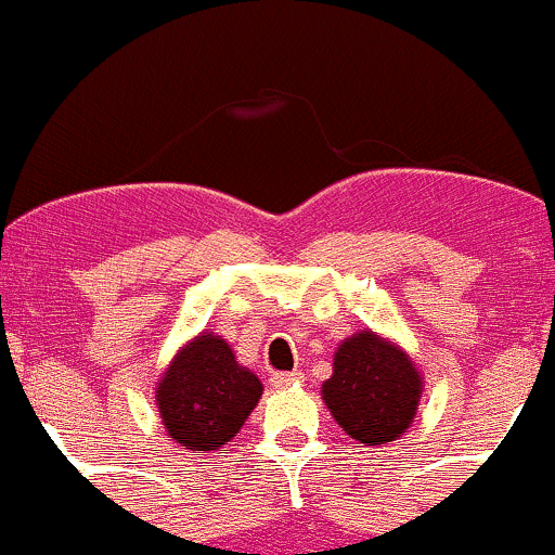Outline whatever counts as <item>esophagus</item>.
<instances>
[{"label": "esophagus", "instance_id": "1", "mask_svg": "<svg viewBox=\"0 0 555 555\" xmlns=\"http://www.w3.org/2000/svg\"><path fill=\"white\" fill-rule=\"evenodd\" d=\"M297 380H302V373H273L271 384L282 388V386H292V384H297Z\"/></svg>", "mask_w": 555, "mask_h": 555}]
</instances>
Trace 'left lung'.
I'll return each mask as SVG.
<instances>
[{
  "mask_svg": "<svg viewBox=\"0 0 555 555\" xmlns=\"http://www.w3.org/2000/svg\"><path fill=\"white\" fill-rule=\"evenodd\" d=\"M420 386L423 380L399 347L362 331L336 349L323 401L349 438L380 446L397 441L412 425Z\"/></svg>",
  "mask_w": 555,
  "mask_h": 555,
  "instance_id": "1",
  "label": "left lung"
}]
</instances>
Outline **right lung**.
<instances>
[{
  "instance_id": "add662e5",
  "label": "right lung",
  "mask_w": 555,
  "mask_h": 555,
  "mask_svg": "<svg viewBox=\"0 0 555 555\" xmlns=\"http://www.w3.org/2000/svg\"><path fill=\"white\" fill-rule=\"evenodd\" d=\"M260 393V380L237 365L229 344L203 334L171 362L156 401L171 441L190 451H214L232 441Z\"/></svg>"
}]
</instances>
